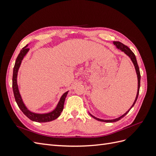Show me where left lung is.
Returning a JSON list of instances; mask_svg holds the SVG:
<instances>
[{
    "label": "left lung",
    "mask_w": 156,
    "mask_h": 156,
    "mask_svg": "<svg viewBox=\"0 0 156 156\" xmlns=\"http://www.w3.org/2000/svg\"><path fill=\"white\" fill-rule=\"evenodd\" d=\"M113 44H114V45H115L116 46V48L121 50L122 51H123L124 53L125 54H126L127 56H129V57L131 58L132 62L134 64V66H135V71H136V75H137V79H138V89H137V93H136V98H135V100L133 103V105H132V106L131 107V108H129V109L127 111L125 114H124L123 115H122L121 116L117 118V119H113V120H103V119H98V118H96L95 116H94L93 115H92L91 114L90 116H92L94 119H96L98 121H100V122H117L120 120L121 119H122V118L124 117L127 113L129 112V111H130L131 108L133 107L135 105V103H136V100H137L138 98V96H139V89H140V70H139V66H138V64H137V62H136V57H135V54L132 52V51L128 48V47L125 45L124 44H123L122 43H121V42L120 41H114L113 42Z\"/></svg>",
    "instance_id": "obj_1"
}]
</instances>
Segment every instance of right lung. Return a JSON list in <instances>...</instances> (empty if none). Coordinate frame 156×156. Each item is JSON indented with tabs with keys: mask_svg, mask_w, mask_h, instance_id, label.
<instances>
[{
	"mask_svg": "<svg viewBox=\"0 0 156 156\" xmlns=\"http://www.w3.org/2000/svg\"><path fill=\"white\" fill-rule=\"evenodd\" d=\"M28 45L24 47L21 50L20 54L18 55L17 57L16 60L15 65H14L13 71V77H12V88L13 92L14 94V98H15L18 107H20L21 111L24 113V115L27 116L29 119L32 121L37 122H48L52 120H54L60 115L61 112L63 111L64 104L65 101V99L67 96L68 91L65 92L62 97L60 98V101L58 103L55 109L48 113H45V114H38V113H35L30 111L23 101L21 96L20 95V91H19L17 82V73L19 68H20L22 60L24 58V56L27 55L29 52V49L27 48Z\"/></svg>",
	"mask_w": 156,
	"mask_h": 156,
	"instance_id": "right-lung-1",
	"label": "right lung"
}]
</instances>
